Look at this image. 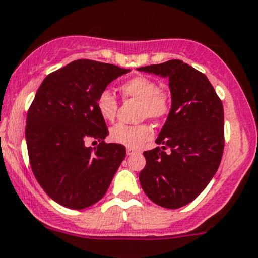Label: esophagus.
Here are the masks:
<instances>
[{
    "label": "esophagus",
    "instance_id": "1",
    "mask_svg": "<svg viewBox=\"0 0 258 258\" xmlns=\"http://www.w3.org/2000/svg\"><path fill=\"white\" fill-rule=\"evenodd\" d=\"M136 152H137V151L134 150V148H127V155H128V156L135 155V153H136Z\"/></svg>",
    "mask_w": 258,
    "mask_h": 258
}]
</instances>
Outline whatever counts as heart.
Wrapping results in <instances>:
<instances>
[{"mask_svg":"<svg viewBox=\"0 0 258 258\" xmlns=\"http://www.w3.org/2000/svg\"><path fill=\"white\" fill-rule=\"evenodd\" d=\"M122 97L140 101V118L161 121L171 111V96L167 91L161 90L155 80L146 76H135L119 85ZM96 107L105 121H113L118 111V101L110 90H103L96 98ZM153 136L150 124L118 123L111 128L110 139L114 144L128 148H140Z\"/></svg>","mask_w":258,"mask_h":258,"instance_id":"heart-1","label":"heart"}]
</instances>
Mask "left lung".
<instances>
[{
  "mask_svg": "<svg viewBox=\"0 0 258 258\" xmlns=\"http://www.w3.org/2000/svg\"><path fill=\"white\" fill-rule=\"evenodd\" d=\"M139 71L167 77L172 95L168 118L156 140L162 147L144 152L140 183L156 205L179 209L194 201L217 172L225 147L222 102L206 75L181 59Z\"/></svg>",
  "mask_w": 258,
  "mask_h": 258,
  "instance_id": "left-lung-1",
  "label": "left lung"
}]
</instances>
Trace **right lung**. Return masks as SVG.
<instances>
[{"label": "right lung", "instance_id": "add662e5", "mask_svg": "<svg viewBox=\"0 0 258 258\" xmlns=\"http://www.w3.org/2000/svg\"><path fill=\"white\" fill-rule=\"evenodd\" d=\"M127 72L116 64L77 59L51 72L38 87L26 119L28 158L40 186L57 204L86 209L110 187L126 147L103 141L108 130L96 98ZM90 138L99 141L96 148L85 147Z\"/></svg>", "mask_w": 258, "mask_h": 258}]
</instances>
